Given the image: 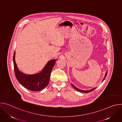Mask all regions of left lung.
Listing matches in <instances>:
<instances>
[{
	"mask_svg": "<svg viewBox=\"0 0 122 122\" xmlns=\"http://www.w3.org/2000/svg\"><path fill=\"white\" fill-rule=\"evenodd\" d=\"M107 73H108V72L107 71L106 73V74H105V77L104 78L103 80H102V81H103L104 80H105V78L106 77L107 75ZM71 85H72V86L76 90H77V91H79V92H82V93H89V92H90L93 91L94 90H95V89H96V87H95V88H93V89H91V90H81V89H79L77 88L76 87H75V86L73 84H72V83H71Z\"/></svg>",
	"mask_w": 122,
	"mask_h": 122,
	"instance_id": "obj_1",
	"label": "left lung"
}]
</instances>
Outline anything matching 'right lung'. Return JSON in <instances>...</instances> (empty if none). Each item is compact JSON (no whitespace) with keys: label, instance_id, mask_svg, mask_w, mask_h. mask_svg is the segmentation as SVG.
Instances as JSON below:
<instances>
[{"label":"right lung","instance_id":"1","mask_svg":"<svg viewBox=\"0 0 122 122\" xmlns=\"http://www.w3.org/2000/svg\"><path fill=\"white\" fill-rule=\"evenodd\" d=\"M15 51L13 57L14 69L16 78L19 83L29 90L39 91L44 89L48 85L51 71L57 59L49 61L42 71L40 73L34 74H25L20 71L15 61Z\"/></svg>","mask_w":122,"mask_h":122}]
</instances>
